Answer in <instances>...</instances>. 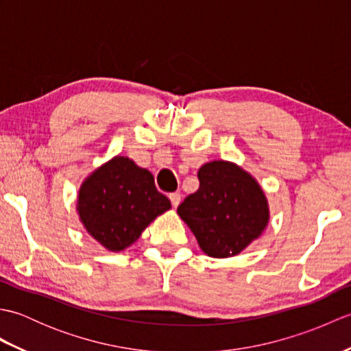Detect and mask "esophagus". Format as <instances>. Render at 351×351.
Instances as JSON below:
<instances>
[{
    "label": "esophagus",
    "mask_w": 351,
    "mask_h": 351,
    "mask_svg": "<svg viewBox=\"0 0 351 351\" xmlns=\"http://www.w3.org/2000/svg\"><path fill=\"white\" fill-rule=\"evenodd\" d=\"M169 199H170V202H171V205H173L175 208L180 205V202H181V193H178V191H175V193H170L169 195Z\"/></svg>",
    "instance_id": "1"
}]
</instances>
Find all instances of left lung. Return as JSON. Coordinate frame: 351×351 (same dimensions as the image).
Listing matches in <instances>:
<instances>
[{
    "mask_svg": "<svg viewBox=\"0 0 351 351\" xmlns=\"http://www.w3.org/2000/svg\"><path fill=\"white\" fill-rule=\"evenodd\" d=\"M199 190L185 197L178 214L211 258H232L263 235L270 221L259 182L237 162L214 160L197 171Z\"/></svg>",
    "mask_w": 351,
    "mask_h": 351,
    "instance_id": "1",
    "label": "left lung"
}]
</instances>
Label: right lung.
Here are the masks:
<instances>
[{
  "mask_svg": "<svg viewBox=\"0 0 351 351\" xmlns=\"http://www.w3.org/2000/svg\"><path fill=\"white\" fill-rule=\"evenodd\" d=\"M171 208L149 170L125 155L96 167L81 184L77 214L86 232L110 252H122Z\"/></svg>",
  "mask_w": 351,
  "mask_h": 351,
  "instance_id": "right-lung-1",
  "label": "right lung"
}]
</instances>
